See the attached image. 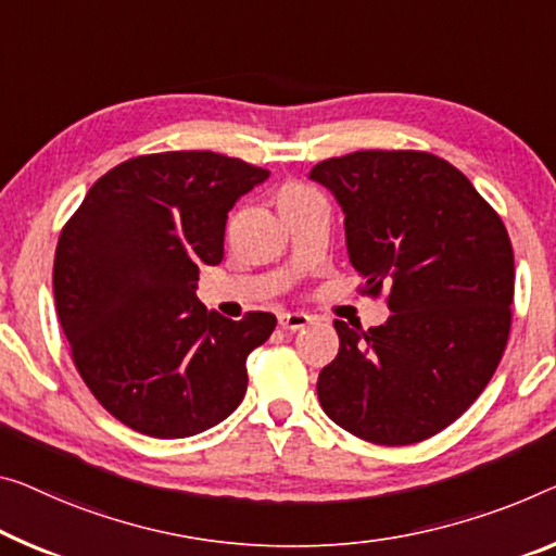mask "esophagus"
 Instances as JSON below:
<instances>
[{
	"mask_svg": "<svg viewBox=\"0 0 556 556\" xmlns=\"http://www.w3.org/2000/svg\"><path fill=\"white\" fill-rule=\"evenodd\" d=\"M307 323H311V315L307 313H280L278 326L283 330H303Z\"/></svg>",
	"mask_w": 556,
	"mask_h": 556,
	"instance_id": "1",
	"label": "esophagus"
}]
</instances>
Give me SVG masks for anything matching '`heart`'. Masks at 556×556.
I'll list each match as a JSON object with an SVG mask.
<instances>
[{
  "label": "heart",
  "mask_w": 556,
  "mask_h": 556,
  "mask_svg": "<svg viewBox=\"0 0 556 556\" xmlns=\"http://www.w3.org/2000/svg\"><path fill=\"white\" fill-rule=\"evenodd\" d=\"M311 193H313V191H311V189H305V186L288 184V186H283V189H280V193H278V201H280V206H288V203L301 201V199H305V195H311Z\"/></svg>",
  "instance_id": "obj_1"
}]
</instances>
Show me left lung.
<instances>
[{
  "mask_svg": "<svg viewBox=\"0 0 556 556\" xmlns=\"http://www.w3.org/2000/svg\"><path fill=\"white\" fill-rule=\"evenodd\" d=\"M311 178L345 213L363 293L388 290L378 328L336 320L340 350L318 375L332 422L375 445H413L457 420L507 348L515 253L469 178L427 151H355Z\"/></svg>",
  "mask_w": 556,
  "mask_h": 556,
  "instance_id": "obj_1",
  "label": "left lung"
}]
</instances>
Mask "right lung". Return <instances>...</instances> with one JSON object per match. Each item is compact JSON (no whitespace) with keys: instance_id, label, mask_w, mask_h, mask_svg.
Wrapping results in <instances>:
<instances>
[{"instance_id":"1","label":"right lung","mask_w":556,"mask_h":556,"mask_svg":"<svg viewBox=\"0 0 556 556\" xmlns=\"http://www.w3.org/2000/svg\"><path fill=\"white\" fill-rule=\"evenodd\" d=\"M270 170L213 151H166L114 166L66 220L54 301L81 380L131 430L191 438L233 413L245 357L276 315L206 311L199 268L224 261L233 203Z\"/></svg>"}]
</instances>
